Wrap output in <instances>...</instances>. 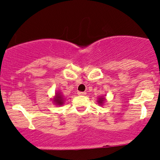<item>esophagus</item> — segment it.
Returning a JSON list of instances; mask_svg holds the SVG:
<instances>
[{
	"label": "esophagus",
	"mask_w": 160,
	"mask_h": 160,
	"mask_svg": "<svg viewBox=\"0 0 160 160\" xmlns=\"http://www.w3.org/2000/svg\"><path fill=\"white\" fill-rule=\"evenodd\" d=\"M78 95H80V96H83V95H86V92H78Z\"/></svg>",
	"instance_id": "1"
}]
</instances>
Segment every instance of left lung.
Returning <instances> with one entry per match:
<instances>
[{
    "label": "left lung",
    "mask_w": 160,
    "mask_h": 160,
    "mask_svg": "<svg viewBox=\"0 0 160 160\" xmlns=\"http://www.w3.org/2000/svg\"><path fill=\"white\" fill-rule=\"evenodd\" d=\"M104 101H105V98H104V97H101V98H98V102L100 105H103Z\"/></svg>",
    "instance_id": "8db88e82"
}]
</instances>
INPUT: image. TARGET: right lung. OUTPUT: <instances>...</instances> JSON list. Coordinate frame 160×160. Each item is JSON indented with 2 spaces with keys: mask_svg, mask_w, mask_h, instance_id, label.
<instances>
[{
  "mask_svg": "<svg viewBox=\"0 0 160 160\" xmlns=\"http://www.w3.org/2000/svg\"><path fill=\"white\" fill-rule=\"evenodd\" d=\"M53 103L58 106H61L64 104V97L62 96V93L59 92H56V95L53 98Z\"/></svg>",
  "mask_w": 160,
  "mask_h": 160,
  "instance_id": "right-lung-1",
  "label": "right lung"
}]
</instances>
